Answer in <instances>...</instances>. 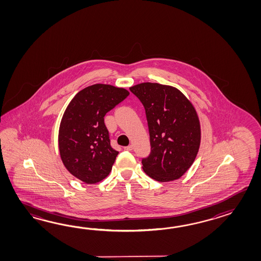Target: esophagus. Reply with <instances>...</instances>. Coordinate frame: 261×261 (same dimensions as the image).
Wrapping results in <instances>:
<instances>
[{"label": "esophagus", "mask_w": 261, "mask_h": 261, "mask_svg": "<svg viewBox=\"0 0 261 261\" xmlns=\"http://www.w3.org/2000/svg\"><path fill=\"white\" fill-rule=\"evenodd\" d=\"M133 146L130 144V145H128V146H125L124 147V150H127V151H130V150H133Z\"/></svg>", "instance_id": "obj_1"}]
</instances>
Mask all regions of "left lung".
<instances>
[{
	"instance_id": "8db88e82",
	"label": "left lung",
	"mask_w": 261,
	"mask_h": 261,
	"mask_svg": "<svg viewBox=\"0 0 261 261\" xmlns=\"http://www.w3.org/2000/svg\"><path fill=\"white\" fill-rule=\"evenodd\" d=\"M145 109L150 155L143 170L159 182L179 179L193 164L200 144V125L191 101L179 89L158 83L129 88Z\"/></svg>"
}]
</instances>
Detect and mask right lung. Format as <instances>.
Segmentation results:
<instances>
[{
	"label": "right lung",
	"mask_w": 261,
	"mask_h": 261,
	"mask_svg": "<svg viewBox=\"0 0 261 261\" xmlns=\"http://www.w3.org/2000/svg\"><path fill=\"white\" fill-rule=\"evenodd\" d=\"M128 95L127 89L95 84L67 106L59 129L60 155L69 172L84 183L100 182L111 172L118 152L111 147L105 116Z\"/></svg>",
	"instance_id": "add662e5"
}]
</instances>
